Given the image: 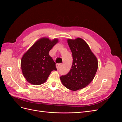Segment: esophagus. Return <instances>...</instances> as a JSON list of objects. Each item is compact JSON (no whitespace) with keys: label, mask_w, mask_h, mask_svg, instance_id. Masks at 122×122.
Wrapping results in <instances>:
<instances>
[{"label":"esophagus","mask_w":122,"mask_h":122,"mask_svg":"<svg viewBox=\"0 0 122 122\" xmlns=\"http://www.w3.org/2000/svg\"><path fill=\"white\" fill-rule=\"evenodd\" d=\"M61 66V64H57L56 65V68L57 69H58L59 68H60V67Z\"/></svg>","instance_id":"1"}]
</instances>
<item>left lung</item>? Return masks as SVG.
<instances>
[{"instance_id": "8db88e82", "label": "left lung", "mask_w": 122, "mask_h": 122, "mask_svg": "<svg viewBox=\"0 0 122 122\" xmlns=\"http://www.w3.org/2000/svg\"><path fill=\"white\" fill-rule=\"evenodd\" d=\"M67 42L72 52L73 63L69 72L60 79L66 88L76 91L86 87L94 79L98 62L96 56L82 39H68Z\"/></svg>"}]
</instances>
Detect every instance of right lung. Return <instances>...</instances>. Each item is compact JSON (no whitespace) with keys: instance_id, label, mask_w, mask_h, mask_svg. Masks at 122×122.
Masks as SVG:
<instances>
[{"instance_id":"1","label":"right lung","mask_w":122,"mask_h":122,"mask_svg":"<svg viewBox=\"0 0 122 122\" xmlns=\"http://www.w3.org/2000/svg\"><path fill=\"white\" fill-rule=\"evenodd\" d=\"M58 42L57 39L42 38L23 54L21 60L22 72L29 83L42 84L46 81L51 71L57 70L49 52Z\"/></svg>"}]
</instances>
